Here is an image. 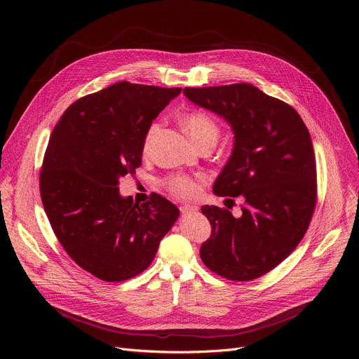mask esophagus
Listing matches in <instances>:
<instances>
[{
	"instance_id": "1",
	"label": "esophagus",
	"mask_w": 359,
	"mask_h": 359,
	"mask_svg": "<svg viewBox=\"0 0 359 359\" xmlns=\"http://www.w3.org/2000/svg\"><path fill=\"white\" fill-rule=\"evenodd\" d=\"M196 211H198V206H194V205H183V206H180V212L183 215L192 214V212H196Z\"/></svg>"
}]
</instances>
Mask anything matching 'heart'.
I'll return each instance as SVG.
<instances>
[{"label":"heart","instance_id":"obj_1","mask_svg":"<svg viewBox=\"0 0 359 359\" xmlns=\"http://www.w3.org/2000/svg\"><path fill=\"white\" fill-rule=\"evenodd\" d=\"M183 128L186 129L187 134L191 135V138L201 145L205 141H214L217 142L218 137H219V126L218 123L202 110H194L186 113L182 119ZM160 129V123H153L145 134L144 138V149L147 151L151 145V142L154 141L156 135L158 134ZM167 186L170 192H173L176 196L180 198H194L198 195L199 192V184L195 179L189 177V176H173L167 180Z\"/></svg>","mask_w":359,"mask_h":359}]
</instances>
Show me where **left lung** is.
Instances as JSON below:
<instances>
[{
  "label": "left lung",
  "mask_w": 359,
  "mask_h": 359,
  "mask_svg": "<svg viewBox=\"0 0 359 359\" xmlns=\"http://www.w3.org/2000/svg\"><path fill=\"white\" fill-rule=\"evenodd\" d=\"M183 93L231 126L233 153L214 194L246 201L238 218L202 206L212 233L201 246V259L230 280L256 279L287 259L309 229L317 199L310 132L295 109L248 83Z\"/></svg>",
  "instance_id": "left-lung-1"
}]
</instances>
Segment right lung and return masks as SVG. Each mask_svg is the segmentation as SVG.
I'll return each instance as SVG.
<instances>
[{"mask_svg": "<svg viewBox=\"0 0 359 359\" xmlns=\"http://www.w3.org/2000/svg\"><path fill=\"white\" fill-rule=\"evenodd\" d=\"M180 91L121 81L72 103L52 130L41 172L43 208L69 257L102 280L145 271L179 218L165 198L134 203L118 184L141 165L148 128Z\"/></svg>", "mask_w": 359, "mask_h": 359, "instance_id": "add662e5", "label": "right lung"}]
</instances>
